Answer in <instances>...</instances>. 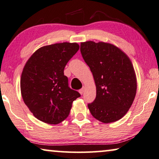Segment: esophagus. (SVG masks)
I'll list each match as a JSON object with an SVG mask.
<instances>
[{
  "instance_id": "34e87169",
  "label": "esophagus",
  "mask_w": 159,
  "mask_h": 159,
  "mask_svg": "<svg viewBox=\"0 0 159 159\" xmlns=\"http://www.w3.org/2000/svg\"><path fill=\"white\" fill-rule=\"evenodd\" d=\"M84 87H82V89H80V90H79V92H80V94H81V95H82V94H83V93H84Z\"/></svg>"
}]
</instances>
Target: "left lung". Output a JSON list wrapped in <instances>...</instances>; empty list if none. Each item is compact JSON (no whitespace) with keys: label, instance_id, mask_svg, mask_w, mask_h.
<instances>
[{"label":"left lung","instance_id":"8db88e82","mask_svg":"<svg viewBox=\"0 0 159 159\" xmlns=\"http://www.w3.org/2000/svg\"><path fill=\"white\" fill-rule=\"evenodd\" d=\"M80 51L96 85V98L88 104L92 116L104 123L118 120L127 113L136 94V76L129 57L105 42H82Z\"/></svg>","mask_w":159,"mask_h":159}]
</instances>
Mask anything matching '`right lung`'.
<instances>
[{
  "mask_svg": "<svg viewBox=\"0 0 159 159\" xmlns=\"http://www.w3.org/2000/svg\"><path fill=\"white\" fill-rule=\"evenodd\" d=\"M80 49L77 43H59L39 48L25 64L20 77L24 102L35 118L58 124L67 118L73 101L80 97L69 87L66 64Z\"/></svg>",
  "mask_w": 159,
  "mask_h": 159,
  "instance_id": "1",
  "label": "right lung"
}]
</instances>
